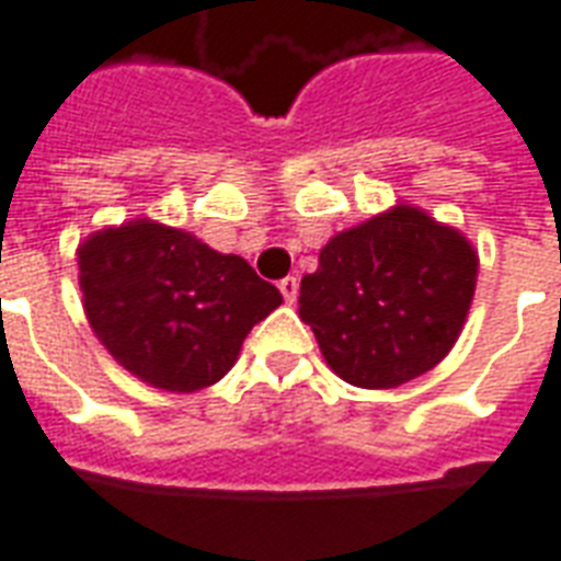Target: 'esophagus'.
<instances>
[{
  "mask_svg": "<svg viewBox=\"0 0 561 561\" xmlns=\"http://www.w3.org/2000/svg\"><path fill=\"white\" fill-rule=\"evenodd\" d=\"M279 291L282 297H285V304H294L297 294H300V279H297V276H285V279L279 282Z\"/></svg>",
  "mask_w": 561,
  "mask_h": 561,
  "instance_id": "obj_1",
  "label": "esophagus"
}]
</instances>
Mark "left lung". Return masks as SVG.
<instances>
[{"instance_id": "1", "label": "left lung", "mask_w": 561, "mask_h": 561, "mask_svg": "<svg viewBox=\"0 0 561 561\" xmlns=\"http://www.w3.org/2000/svg\"><path fill=\"white\" fill-rule=\"evenodd\" d=\"M474 279L469 240L400 204L321 249L300 282V318L342 381L400 388L454 348Z\"/></svg>"}]
</instances>
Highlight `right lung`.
<instances>
[{"instance_id": "1", "label": "right lung", "mask_w": 561, "mask_h": 561, "mask_svg": "<svg viewBox=\"0 0 561 561\" xmlns=\"http://www.w3.org/2000/svg\"><path fill=\"white\" fill-rule=\"evenodd\" d=\"M83 309L95 336L152 388L216 385L240 345L282 304L240 255H221L180 228L138 219L78 249Z\"/></svg>"}]
</instances>
